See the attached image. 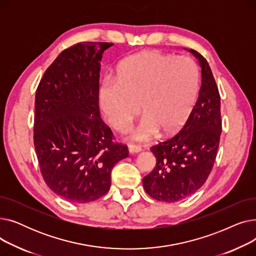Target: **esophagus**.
I'll list each match as a JSON object with an SVG mask.
<instances>
[{
    "instance_id": "1",
    "label": "esophagus",
    "mask_w": 256,
    "mask_h": 256,
    "mask_svg": "<svg viewBox=\"0 0 256 256\" xmlns=\"http://www.w3.org/2000/svg\"><path fill=\"white\" fill-rule=\"evenodd\" d=\"M128 147L130 152H132V154H138V152H140L142 150L141 146L136 145V144H128Z\"/></svg>"
}]
</instances>
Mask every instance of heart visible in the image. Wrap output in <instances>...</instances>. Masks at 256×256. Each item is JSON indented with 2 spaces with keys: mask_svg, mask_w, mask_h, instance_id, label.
I'll use <instances>...</instances> for the list:
<instances>
[{
  "mask_svg": "<svg viewBox=\"0 0 256 256\" xmlns=\"http://www.w3.org/2000/svg\"><path fill=\"white\" fill-rule=\"evenodd\" d=\"M199 90V72L188 57L144 50L124 59L116 80H106L100 89L104 114L116 130H124L139 113L144 117L132 137L144 141L158 130L172 134L190 117Z\"/></svg>",
  "mask_w": 256,
  "mask_h": 256,
  "instance_id": "b5f03b06",
  "label": "heart"
}]
</instances>
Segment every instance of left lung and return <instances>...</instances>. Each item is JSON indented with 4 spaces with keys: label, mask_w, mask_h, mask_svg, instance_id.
<instances>
[{
    "label": "left lung",
    "mask_w": 256,
    "mask_h": 256,
    "mask_svg": "<svg viewBox=\"0 0 256 256\" xmlns=\"http://www.w3.org/2000/svg\"><path fill=\"white\" fill-rule=\"evenodd\" d=\"M201 86L190 117L176 136L152 146L154 170L143 178L145 192L158 201L176 202L199 190L212 169L222 132L220 94L210 67L200 54Z\"/></svg>",
    "instance_id": "left-lung-1"
}]
</instances>
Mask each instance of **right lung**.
Returning <instances> with one entry per match:
<instances>
[{
  "label": "right lung",
  "instance_id": "obj_1",
  "mask_svg": "<svg viewBox=\"0 0 256 256\" xmlns=\"http://www.w3.org/2000/svg\"><path fill=\"white\" fill-rule=\"evenodd\" d=\"M110 42H80L64 50L36 90L34 146L50 189L87 204L110 189L111 171L128 156L114 143L100 114V61Z\"/></svg>",
  "mask_w": 256,
  "mask_h": 256
}]
</instances>
